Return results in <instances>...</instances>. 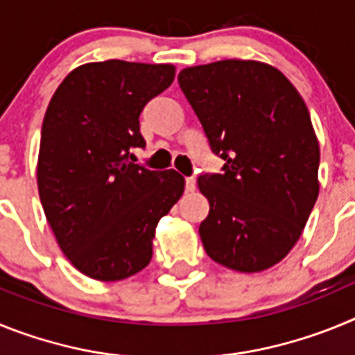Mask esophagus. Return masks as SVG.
I'll return each mask as SVG.
<instances>
[{"mask_svg": "<svg viewBox=\"0 0 355 355\" xmlns=\"http://www.w3.org/2000/svg\"><path fill=\"white\" fill-rule=\"evenodd\" d=\"M184 190H187V192H193V190H196V180H193V178H187V180H184Z\"/></svg>", "mask_w": 355, "mask_h": 355, "instance_id": "obj_1", "label": "esophagus"}]
</instances>
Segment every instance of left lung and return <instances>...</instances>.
I'll return each mask as SVG.
<instances>
[{
    "instance_id": "8db88e82",
    "label": "left lung",
    "mask_w": 355,
    "mask_h": 355,
    "mask_svg": "<svg viewBox=\"0 0 355 355\" xmlns=\"http://www.w3.org/2000/svg\"><path fill=\"white\" fill-rule=\"evenodd\" d=\"M180 87L202 124L222 174L199 175L209 213L206 254L231 270L274 266L299 241L318 197L320 147L300 94L279 69L256 60L187 67Z\"/></svg>"
}]
</instances>
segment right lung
Returning <instances> with one entry per match:
<instances>
[{
    "mask_svg": "<svg viewBox=\"0 0 355 355\" xmlns=\"http://www.w3.org/2000/svg\"><path fill=\"white\" fill-rule=\"evenodd\" d=\"M175 67L106 60L71 71L42 122L37 184L44 213L74 268L121 281L153 258L159 218L184 192L175 171L130 162L144 147L140 114L168 89Z\"/></svg>",
    "mask_w": 355,
    "mask_h": 355,
    "instance_id": "add662e5",
    "label": "right lung"
}]
</instances>
